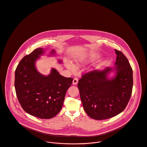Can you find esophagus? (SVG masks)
Masks as SVG:
<instances>
[{
    "label": "esophagus",
    "instance_id": "1",
    "mask_svg": "<svg viewBox=\"0 0 147 147\" xmlns=\"http://www.w3.org/2000/svg\"><path fill=\"white\" fill-rule=\"evenodd\" d=\"M78 80L77 78H74L73 79V85H77L78 84Z\"/></svg>",
    "mask_w": 147,
    "mask_h": 147
}]
</instances>
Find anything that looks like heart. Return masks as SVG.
I'll return each mask as SVG.
<instances>
[{"instance_id":"heart-1","label":"heart","mask_w":147,"mask_h":147,"mask_svg":"<svg viewBox=\"0 0 147 147\" xmlns=\"http://www.w3.org/2000/svg\"><path fill=\"white\" fill-rule=\"evenodd\" d=\"M92 59V57H87V58H82L80 59H78L76 62V65L74 66L73 63L70 62H65V65L67 69L72 71H75L76 70V67H80L83 65L89 63Z\"/></svg>"}]
</instances>
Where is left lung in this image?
I'll return each instance as SVG.
<instances>
[{
	"instance_id": "8db88e82",
	"label": "left lung",
	"mask_w": 147,
	"mask_h": 147,
	"mask_svg": "<svg viewBox=\"0 0 147 147\" xmlns=\"http://www.w3.org/2000/svg\"><path fill=\"white\" fill-rule=\"evenodd\" d=\"M117 55L114 68L93 70L82 76L77 85L84 109L91 118L105 120L121 113L132 94L133 71L123 53L115 49ZM113 71L115 76L109 79Z\"/></svg>"
}]
</instances>
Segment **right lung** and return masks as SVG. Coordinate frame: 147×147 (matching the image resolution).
Listing matches in <instances>:
<instances>
[{
	"label": "right lung",
	"instance_id": "1",
	"mask_svg": "<svg viewBox=\"0 0 147 147\" xmlns=\"http://www.w3.org/2000/svg\"><path fill=\"white\" fill-rule=\"evenodd\" d=\"M44 53L43 48H38L22 59L15 70V88L18 101L26 112L39 119H49L62 109L73 78L60 75L54 68L47 76L39 73L35 62ZM55 53L52 50L50 55ZM59 62L62 61L59 60Z\"/></svg>",
	"mask_w": 147,
	"mask_h": 147
}]
</instances>
